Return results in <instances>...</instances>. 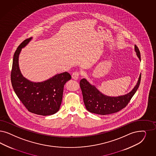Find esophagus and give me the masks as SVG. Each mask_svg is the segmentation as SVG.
<instances>
[{"mask_svg": "<svg viewBox=\"0 0 156 156\" xmlns=\"http://www.w3.org/2000/svg\"><path fill=\"white\" fill-rule=\"evenodd\" d=\"M80 74V72H78V71H75V72H74V73H73V74H72V78L74 79V80H77L78 79V78H79Z\"/></svg>", "mask_w": 156, "mask_h": 156, "instance_id": "esophagus-1", "label": "esophagus"}]
</instances>
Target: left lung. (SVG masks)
Here are the masks:
<instances>
[{
  "label": "left lung",
  "mask_w": 156,
  "mask_h": 156,
  "mask_svg": "<svg viewBox=\"0 0 156 156\" xmlns=\"http://www.w3.org/2000/svg\"><path fill=\"white\" fill-rule=\"evenodd\" d=\"M135 51L140 60V50L136 45H135ZM140 80L141 74L136 86L131 91L127 94L118 97L105 96L95 86L91 85L86 79L81 80L80 85L86 109L91 113L102 115L118 112L127 105L138 89Z\"/></svg>",
  "instance_id": "obj_1"
}]
</instances>
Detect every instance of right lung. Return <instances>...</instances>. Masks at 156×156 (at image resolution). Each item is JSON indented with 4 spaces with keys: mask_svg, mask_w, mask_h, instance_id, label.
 I'll return each mask as SVG.
<instances>
[{
    "mask_svg": "<svg viewBox=\"0 0 156 156\" xmlns=\"http://www.w3.org/2000/svg\"><path fill=\"white\" fill-rule=\"evenodd\" d=\"M31 39L32 37L25 40L14 53L11 72V84L17 97L28 111L39 115H51L59 111L64 86L71 80V76L65 72L37 83L24 78L19 69L18 57L22 48Z\"/></svg>",
    "mask_w": 156,
    "mask_h": 156,
    "instance_id": "add662e5",
    "label": "right lung"
}]
</instances>
